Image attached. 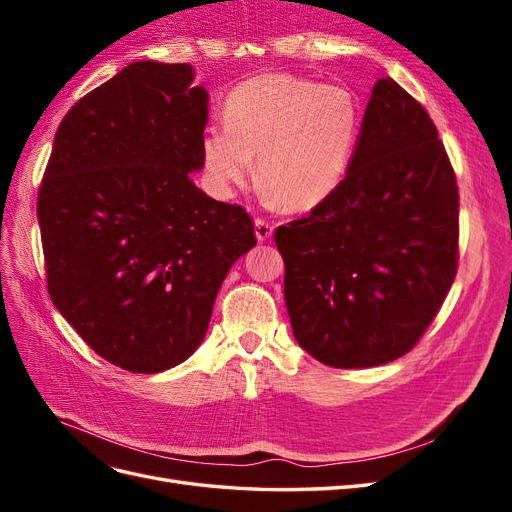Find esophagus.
<instances>
[{
	"label": "esophagus",
	"mask_w": 512,
	"mask_h": 512,
	"mask_svg": "<svg viewBox=\"0 0 512 512\" xmlns=\"http://www.w3.org/2000/svg\"><path fill=\"white\" fill-rule=\"evenodd\" d=\"M254 230H256V239L262 243V241H269L271 235H273V224L265 218H256L254 220Z\"/></svg>",
	"instance_id": "1"
}]
</instances>
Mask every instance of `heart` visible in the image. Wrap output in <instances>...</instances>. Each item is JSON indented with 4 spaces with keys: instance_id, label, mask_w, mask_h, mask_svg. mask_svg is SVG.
I'll return each instance as SVG.
<instances>
[{
    "instance_id": "b5f03b06",
    "label": "heart",
    "mask_w": 512,
    "mask_h": 512,
    "mask_svg": "<svg viewBox=\"0 0 512 512\" xmlns=\"http://www.w3.org/2000/svg\"><path fill=\"white\" fill-rule=\"evenodd\" d=\"M359 134L348 89L269 72L241 83L209 126L200 158L209 188L230 196L256 179L286 211H309L342 183Z\"/></svg>"
}]
</instances>
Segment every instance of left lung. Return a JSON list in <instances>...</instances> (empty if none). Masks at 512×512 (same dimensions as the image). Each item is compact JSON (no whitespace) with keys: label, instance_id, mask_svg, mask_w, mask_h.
Masks as SVG:
<instances>
[{"label":"left lung","instance_id":"1","mask_svg":"<svg viewBox=\"0 0 512 512\" xmlns=\"http://www.w3.org/2000/svg\"><path fill=\"white\" fill-rule=\"evenodd\" d=\"M459 192L425 108L371 91L344 181L275 230L292 333L316 361L376 367L414 348L457 273Z\"/></svg>","mask_w":512,"mask_h":512}]
</instances>
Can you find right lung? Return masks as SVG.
I'll list each match as a JSON object with an SVG mask.
<instances>
[{"mask_svg": "<svg viewBox=\"0 0 512 512\" xmlns=\"http://www.w3.org/2000/svg\"><path fill=\"white\" fill-rule=\"evenodd\" d=\"M190 64L134 61L59 123L38 192L46 284L102 359L134 374L183 363L207 333L232 262L256 245L203 168L209 94Z\"/></svg>", "mask_w": 512, "mask_h": 512, "instance_id": "1", "label": "right lung"}]
</instances>
